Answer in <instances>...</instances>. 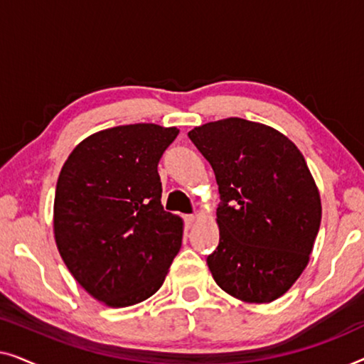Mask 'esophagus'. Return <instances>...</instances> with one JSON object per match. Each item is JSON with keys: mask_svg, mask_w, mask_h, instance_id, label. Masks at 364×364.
Listing matches in <instances>:
<instances>
[{"mask_svg": "<svg viewBox=\"0 0 364 364\" xmlns=\"http://www.w3.org/2000/svg\"><path fill=\"white\" fill-rule=\"evenodd\" d=\"M183 218H186V225H187L188 228H191V227L193 225V223L197 222V217H196V215H186Z\"/></svg>", "mask_w": 364, "mask_h": 364, "instance_id": "obj_1", "label": "esophagus"}]
</instances>
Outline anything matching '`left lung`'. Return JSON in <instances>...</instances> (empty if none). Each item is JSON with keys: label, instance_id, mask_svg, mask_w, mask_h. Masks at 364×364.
Here are the masks:
<instances>
[{"label": "left lung", "instance_id": "obj_1", "mask_svg": "<svg viewBox=\"0 0 364 364\" xmlns=\"http://www.w3.org/2000/svg\"><path fill=\"white\" fill-rule=\"evenodd\" d=\"M191 141L215 173L220 240L207 265L223 291L270 303L310 262L321 198L300 149L260 122L227 117L193 127Z\"/></svg>", "mask_w": 364, "mask_h": 364}]
</instances>
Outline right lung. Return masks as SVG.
<instances>
[{
    "label": "right lung",
    "instance_id": "1",
    "mask_svg": "<svg viewBox=\"0 0 364 364\" xmlns=\"http://www.w3.org/2000/svg\"><path fill=\"white\" fill-rule=\"evenodd\" d=\"M177 127L129 124L84 139L56 183L53 230L79 285L106 306L137 305L166 280L183 220L164 210L157 164Z\"/></svg>",
    "mask_w": 364,
    "mask_h": 364
}]
</instances>
